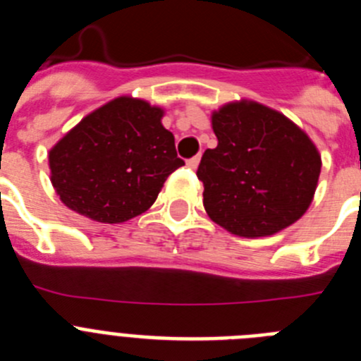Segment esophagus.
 Returning a JSON list of instances; mask_svg holds the SVG:
<instances>
[{
	"label": "esophagus",
	"instance_id": "1",
	"mask_svg": "<svg viewBox=\"0 0 361 361\" xmlns=\"http://www.w3.org/2000/svg\"><path fill=\"white\" fill-rule=\"evenodd\" d=\"M199 162H200V155H195V157L188 159V161H186V164L190 166L191 170H195L197 166H199Z\"/></svg>",
	"mask_w": 361,
	"mask_h": 361
}]
</instances>
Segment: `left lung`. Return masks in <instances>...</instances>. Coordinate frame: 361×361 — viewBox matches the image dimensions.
I'll return each instance as SVG.
<instances>
[{
	"label": "left lung",
	"instance_id": "1",
	"mask_svg": "<svg viewBox=\"0 0 361 361\" xmlns=\"http://www.w3.org/2000/svg\"><path fill=\"white\" fill-rule=\"evenodd\" d=\"M219 145L206 149L197 177L209 219L238 237H267L307 212L322 159L295 123L253 101L213 111Z\"/></svg>",
	"mask_w": 361,
	"mask_h": 361
}]
</instances>
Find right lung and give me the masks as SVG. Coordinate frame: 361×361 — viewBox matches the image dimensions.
<instances>
[{
	"mask_svg": "<svg viewBox=\"0 0 361 361\" xmlns=\"http://www.w3.org/2000/svg\"><path fill=\"white\" fill-rule=\"evenodd\" d=\"M164 111L117 97L86 116L49 153L50 180L66 208L104 224L141 215L184 164Z\"/></svg>",
	"mask_w": 361,
	"mask_h": 361,
	"instance_id": "obj_1",
	"label": "right lung"
}]
</instances>
